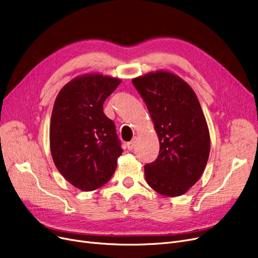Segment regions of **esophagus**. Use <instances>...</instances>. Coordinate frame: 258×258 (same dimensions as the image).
I'll return each mask as SVG.
<instances>
[{
    "instance_id": "34e87169",
    "label": "esophagus",
    "mask_w": 258,
    "mask_h": 258,
    "mask_svg": "<svg viewBox=\"0 0 258 258\" xmlns=\"http://www.w3.org/2000/svg\"><path fill=\"white\" fill-rule=\"evenodd\" d=\"M136 142H137V139L136 138H134L131 142H128L126 145H127V150L128 151H133L134 148H135V146H136Z\"/></svg>"
}]
</instances>
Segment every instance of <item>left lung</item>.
Here are the masks:
<instances>
[{
  "label": "left lung",
  "instance_id": "obj_1",
  "mask_svg": "<svg viewBox=\"0 0 258 258\" xmlns=\"http://www.w3.org/2000/svg\"><path fill=\"white\" fill-rule=\"evenodd\" d=\"M157 132L158 158L145 164V180L164 197H179L204 172L210 153L207 122L194 90L166 71L134 78Z\"/></svg>",
  "mask_w": 258,
  "mask_h": 258
}]
</instances>
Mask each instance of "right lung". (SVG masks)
Segmentation results:
<instances>
[{
  "mask_svg": "<svg viewBox=\"0 0 258 258\" xmlns=\"http://www.w3.org/2000/svg\"><path fill=\"white\" fill-rule=\"evenodd\" d=\"M121 80L101 74L68 83L54 102L50 124L53 162L63 178L84 191L110 181L123 150L103 102Z\"/></svg>",
  "mask_w": 258,
  "mask_h": 258,
  "instance_id": "1",
  "label": "right lung"
}]
</instances>
